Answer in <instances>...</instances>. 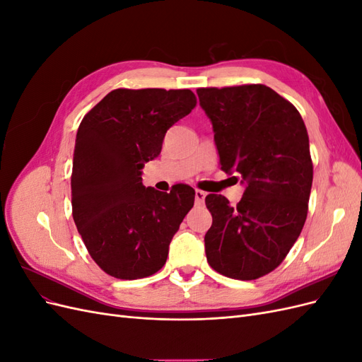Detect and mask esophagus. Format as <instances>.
<instances>
[{
  "label": "esophagus",
  "instance_id": "34e87169",
  "mask_svg": "<svg viewBox=\"0 0 362 362\" xmlns=\"http://www.w3.org/2000/svg\"><path fill=\"white\" fill-rule=\"evenodd\" d=\"M205 199V193L202 190H194V202L196 205H202Z\"/></svg>",
  "mask_w": 362,
  "mask_h": 362
}]
</instances>
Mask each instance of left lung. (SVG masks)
<instances>
[{
	"mask_svg": "<svg viewBox=\"0 0 362 362\" xmlns=\"http://www.w3.org/2000/svg\"><path fill=\"white\" fill-rule=\"evenodd\" d=\"M196 92L222 170L245 184L237 206L222 194L205 198L213 216L206 261L223 276L258 279L281 264L305 225L313 185L308 133L298 108L264 84Z\"/></svg>",
	"mask_w": 362,
	"mask_h": 362,
	"instance_id": "8db88e82",
	"label": "left lung"
}]
</instances>
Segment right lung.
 <instances>
[{
	"label": "right lung",
	"mask_w": 362,
	"mask_h": 362,
	"mask_svg": "<svg viewBox=\"0 0 362 362\" xmlns=\"http://www.w3.org/2000/svg\"><path fill=\"white\" fill-rule=\"evenodd\" d=\"M196 105L189 89H116L87 113L72 161V216L93 261L117 279L154 275L194 204L177 184L161 193L141 184V169L161 152L168 129Z\"/></svg>",
	"instance_id": "right-lung-1"
}]
</instances>
